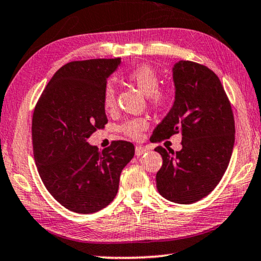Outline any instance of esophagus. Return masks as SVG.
I'll list each match as a JSON object with an SVG mask.
<instances>
[{"label": "esophagus", "instance_id": "34e87169", "mask_svg": "<svg viewBox=\"0 0 261 261\" xmlns=\"http://www.w3.org/2000/svg\"><path fill=\"white\" fill-rule=\"evenodd\" d=\"M145 151H147V148L143 147V145H136V148H135V152H136L137 156L143 155Z\"/></svg>", "mask_w": 261, "mask_h": 261}]
</instances>
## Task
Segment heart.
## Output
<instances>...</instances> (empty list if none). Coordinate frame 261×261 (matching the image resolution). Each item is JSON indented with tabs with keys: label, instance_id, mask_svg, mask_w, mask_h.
I'll return each mask as SVG.
<instances>
[{
	"label": "heart",
	"instance_id": "1",
	"mask_svg": "<svg viewBox=\"0 0 261 261\" xmlns=\"http://www.w3.org/2000/svg\"><path fill=\"white\" fill-rule=\"evenodd\" d=\"M126 79L131 83H134L138 89L145 95H148L149 102L152 106H163L168 101L169 93L168 90L160 88V76L156 70L150 65H138V67L131 69L127 71ZM116 102V92L113 86L107 83L102 94V103L106 110L112 109ZM148 126L147 120L143 118H131L125 120L119 126V130L127 137L138 138L141 133Z\"/></svg>",
	"mask_w": 261,
	"mask_h": 261
}]
</instances>
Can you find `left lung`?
<instances>
[{
    "instance_id": "1",
    "label": "left lung",
    "mask_w": 261,
    "mask_h": 261,
    "mask_svg": "<svg viewBox=\"0 0 261 261\" xmlns=\"http://www.w3.org/2000/svg\"><path fill=\"white\" fill-rule=\"evenodd\" d=\"M175 100L155 127L151 142L181 134V150L158 147L163 163L156 187L163 198L192 204L206 197L221 181L230 161L235 121L218 76L205 65L180 61L173 67Z\"/></svg>"
}]
</instances>
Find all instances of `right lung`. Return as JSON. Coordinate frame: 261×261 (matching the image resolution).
I'll return each instance as SVG.
<instances>
[{
  "mask_svg": "<svg viewBox=\"0 0 261 261\" xmlns=\"http://www.w3.org/2000/svg\"><path fill=\"white\" fill-rule=\"evenodd\" d=\"M120 58L74 61L56 71L32 118L33 155L45 187L58 203L93 214L114 199L123 168L135 155L133 143L113 141L99 151L87 140L105 127L102 94Z\"/></svg>",
  "mask_w": 261,
  "mask_h": 261,
  "instance_id": "add662e5",
  "label": "right lung"
}]
</instances>
